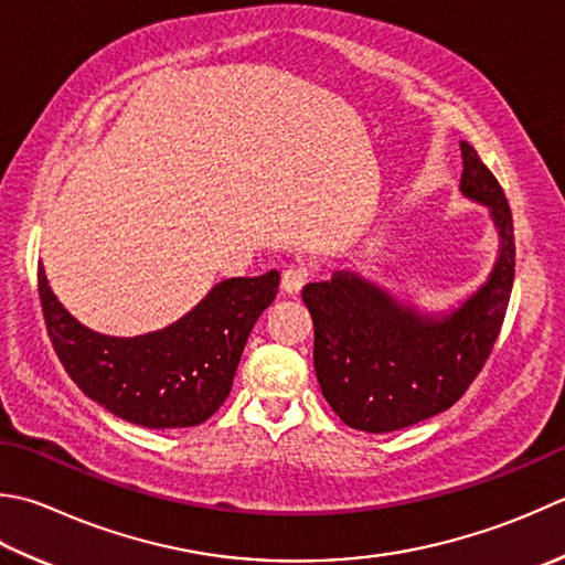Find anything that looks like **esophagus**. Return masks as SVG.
Returning a JSON list of instances; mask_svg holds the SVG:
<instances>
[{
  "label": "esophagus",
  "mask_w": 565,
  "mask_h": 565,
  "mask_svg": "<svg viewBox=\"0 0 565 565\" xmlns=\"http://www.w3.org/2000/svg\"><path fill=\"white\" fill-rule=\"evenodd\" d=\"M308 269L301 267V264H291V267H286L284 274H281V291L289 294V296H296L298 291L303 289V284L308 281Z\"/></svg>",
  "instance_id": "obj_1"
}]
</instances>
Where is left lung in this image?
I'll return each instance as SVG.
<instances>
[{
	"label": "left lung",
	"mask_w": 565,
	"mask_h": 565,
	"mask_svg": "<svg viewBox=\"0 0 565 565\" xmlns=\"http://www.w3.org/2000/svg\"><path fill=\"white\" fill-rule=\"evenodd\" d=\"M460 193L488 205L500 235L494 267L450 313L428 316L355 271L306 284L313 364L326 402L350 428L390 434L446 412L490 358L514 284V225L502 185L460 141Z\"/></svg>",
	"instance_id": "8db88e82"
}]
</instances>
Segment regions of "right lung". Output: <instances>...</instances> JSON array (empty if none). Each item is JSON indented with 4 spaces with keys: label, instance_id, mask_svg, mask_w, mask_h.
I'll return each mask as SVG.
<instances>
[{
    "label": "right lung",
    "instance_id": "add662e5",
    "mask_svg": "<svg viewBox=\"0 0 565 565\" xmlns=\"http://www.w3.org/2000/svg\"><path fill=\"white\" fill-rule=\"evenodd\" d=\"M276 289V269L235 276L215 284L169 328L113 338L77 323L39 267L43 318L65 372L107 412L147 428L198 426L223 406L252 328Z\"/></svg>",
    "mask_w": 565,
    "mask_h": 565
}]
</instances>
